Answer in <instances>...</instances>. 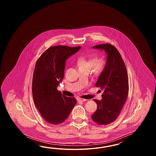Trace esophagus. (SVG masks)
Returning a JSON list of instances; mask_svg holds the SVG:
<instances>
[{"label": "esophagus", "mask_w": 156, "mask_h": 156, "mask_svg": "<svg viewBox=\"0 0 156 156\" xmlns=\"http://www.w3.org/2000/svg\"><path fill=\"white\" fill-rule=\"evenodd\" d=\"M77 101H81V102H83V101H87V100L85 99H82V98H78V99H77Z\"/></svg>", "instance_id": "esophagus-1"}]
</instances>
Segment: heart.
<instances>
[{
    "mask_svg": "<svg viewBox=\"0 0 156 156\" xmlns=\"http://www.w3.org/2000/svg\"><path fill=\"white\" fill-rule=\"evenodd\" d=\"M77 66L79 69L85 70L89 72L90 69L93 67V70L96 75H99L103 72L105 66L106 61L103 58H96L92 57L90 58H80L77 62Z\"/></svg>",
    "mask_w": 156,
    "mask_h": 156,
    "instance_id": "obj_1",
    "label": "heart"
}]
</instances>
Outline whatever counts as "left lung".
<instances>
[{
  "instance_id": "8db88e82",
  "label": "left lung",
  "mask_w": 156,
  "mask_h": 156,
  "mask_svg": "<svg viewBox=\"0 0 156 156\" xmlns=\"http://www.w3.org/2000/svg\"><path fill=\"white\" fill-rule=\"evenodd\" d=\"M92 48L104 51L106 57L105 67L95 83L103 91L102 99H94L98 108L91 119L99 125H107L116 119L126 101L129 91L127 71L115 47L107 43Z\"/></svg>"
}]
</instances>
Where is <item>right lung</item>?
Instances as JSON below:
<instances>
[{
  "mask_svg": "<svg viewBox=\"0 0 156 156\" xmlns=\"http://www.w3.org/2000/svg\"><path fill=\"white\" fill-rule=\"evenodd\" d=\"M80 48L52 47L37 61L32 81L33 100L43 118L52 124L63 123L76 104L75 98L63 95L57 87L63 80L66 60Z\"/></svg>",
  "mask_w": 156,
  "mask_h": 156,
  "instance_id": "obj_1",
  "label": "right lung"
}]
</instances>
